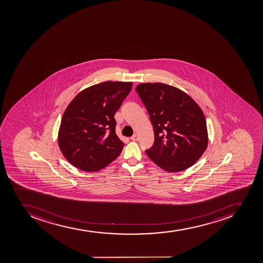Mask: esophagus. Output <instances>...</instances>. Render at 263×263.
Listing matches in <instances>:
<instances>
[{
  "instance_id": "1",
  "label": "esophagus",
  "mask_w": 263,
  "mask_h": 263,
  "mask_svg": "<svg viewBox=\"0 0 263 263\" xmlns=\"http://www.w3.org/2000/svg\"><path fill=\"white\" fill-rule=\"evenodd\" d=\"M131 140H132L133 141H138V140H139V136L135 134V135H133L132 137H131Z\"/></svg>"
}]
</instances>
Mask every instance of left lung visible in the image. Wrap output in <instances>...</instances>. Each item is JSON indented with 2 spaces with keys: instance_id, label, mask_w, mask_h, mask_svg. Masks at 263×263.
<instances>
[{
  "instance_id": "1",
  "label": "left lung",
  "mask_w": 263,
  "mask_h": 263,
  "mask_svg": "<svg viewBox=\"0 0 263 263\" xmlns=\"http://www.w3.org/2000/svg\"><path fill=\"white\" fill-rule=\"evenodd\" d=\"M153 125L155 142L147 156L169 172L190 167L209 143L204 114L189 94L167 84L141 83L135 88Z\"/></svg>"
}]
</instances>
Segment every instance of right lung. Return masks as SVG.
Returning a JSON list of instances; mask_svg holds the SVG:
<instances>
[{
    "label": "right lung",
    "instance_id": "add662e5",
    "mask_svg": "<svg viewBox=\"0 0 263 263\" xmlns=\"http://www.w3.org/2000/svg\"><path fill=\"white\" fill-rule=\"evenodd\" d=\"M131 82H104L84 89L69 103L58 132L65 159L84 172H98L120 155L123 143L114 115L132 88Z\"/></svg>",
    "mask_w": 263,
    "mask_h": 263
}]
</instances>
